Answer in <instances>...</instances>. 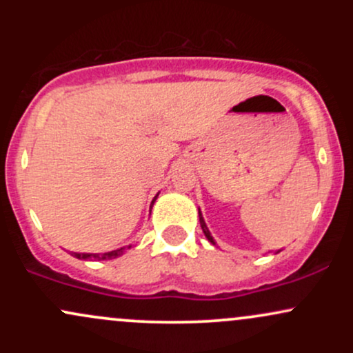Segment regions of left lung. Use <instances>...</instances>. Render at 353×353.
<instances>
[{"label": "left lung", "instance_id": "left-lung-1", "mask_svg": "<svg viewBox=\"0 0 353 353\" xmlns=\"http://www.w3.org/2000/svg\"><path fill=\"white\" fill-rule=\"evenodd\" d=\"M199 222H201V228H202V232L205 234V237L209 239L210 242H212V244H216V242H214V239H212V236H210V232H209V229H208V225H205V222H204V217H202V214H201V210H199Z\"/></svg>", "mask_w": 353, "mask_h": 353}]
</instances>
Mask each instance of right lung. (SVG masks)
Returning <instances> with one entry per match:
<instances>
[{
  "instance_id": "right-lung-1",
  "label": "right lung",
  "mask_w": 353,
  "mask_h": 353,
  "mask_svg": "<svg viewBox=\"0 0 353 353\" xmlns=\"http://www.w3.org/2000/svg\"><path fill=\"white\" fill-rule=\"evenodd\" d=\"M157 199V196L154 197V201ZM152 201V204H154ZM131 247V245H129ZM125 250V247H121V249H116V250H111V252H106V254H78V252H71V255H74L76 259H83V261H89V259H98V261H109V259H116L119 257V255H123V252Z\"/></svg>"
}]
</instances>
